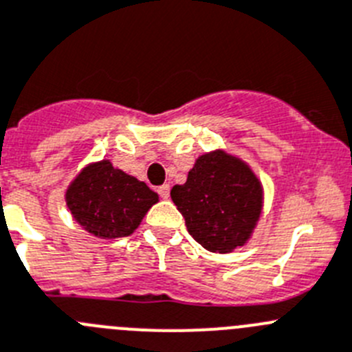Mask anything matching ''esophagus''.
<instances>
[{"instance_id": "esophagus-1", "label": "esophagus", "mask_w": 352, "mask_h": 352, "mask_svg": "<svg viewBox=\"0 0 352 352\" xmlns=\"http://www.w3.org/2000/svg\"><path fill=\"white\" fill-rule=\"evenodd\" d=\"M157 195H160L163 199L168 198V196H170V184H163V186H160V188H157Z\"/></svg>"}]
</instances>
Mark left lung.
<instances>
[{
	"mask_svg": "<svg viewBox=\"0 0 352 352\" xmlns=\"http://www.w3.org/2000/svg\"><path fill=\"white\" fill-rule=\"evenodd\" d=\"M172 199L189 235L210 252H231L251 236L261 214V184L245 163L215 151L196 160Z\"/></svg>",
	"mask_w": 352,
	"mask_h": 352,
	"instance_id": "left-lung-1",
	"label": "left lung"
}]
</instances>
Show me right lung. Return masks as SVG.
<instances>
[{
  "label": "right lung",
  "instance_id": "obj_1",
  "mask_svg": "<svg viewBox=\"0 0 352 352\" xmlns=\"http://www.w3.org/2000/svg\"><path fill=\"white\" fill-rule=\"evenodd\" d=\"M75 221L100 239L131 235L157 195L135 177L113 168L110 161L89 164L66 191Z\"/></svg>",
  "mask_w": 352,
  "mask_h": 352
}]
</instances>
